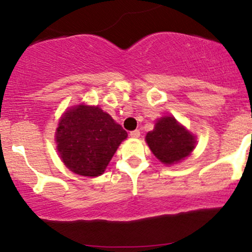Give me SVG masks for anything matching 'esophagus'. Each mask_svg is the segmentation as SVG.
I'll use <instances>...</instances> for the list:
<instances>
[{
	"label": "esophagus",
	"instance_id": "34e87169",
	"mask_svg": "<svg viewBox=\"0 0 252 252\" xmlns=\"http://www.w3.org/2000/svg\"><path fill=\"white\" fill-rule=\"evenodd\" d=\"M129 135H130V137L137 138V137H140L141 132H140V130H132V131H130Z\"/></svg>",
	"mask_w": 252,
	"mask_h": 252
}]
</instances>
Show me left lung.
<instances>
[{
  "label": "left lung",
  "instance_id": "obj_1",
  "mask_svg": "<svg viewBox=\"0 0 252 252\" xmlns=\"http://www.w3.org/2000/svg\"><path fill=\"white\" fill-rule=\"evenodd\" d=\"M146 141L153 154L166 164L179 162L195 147L194 136L169 116L158 121L155 129L147 134Z\"/></svg>",
  "mask_w": 252,
  "mask_h": 252
}]
</instances>
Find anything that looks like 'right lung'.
<instances>
[{
    "label": "right lung",
    "instance_id": "obj_1",
    "mask_svg": "<svg viewBox=\"0 0 252 252\" xmlns=\"http://www.w3.org/2000/svg\"><path fill=\"white\" fill-rule=\"evenodd\" d=\"M126 131L98 106L79 105L63 114L56 132L58 152L73 173L103 174Z\"/></svg>",
    "mask_w": 252,
    "mask_h": 252
}]
</instances>
